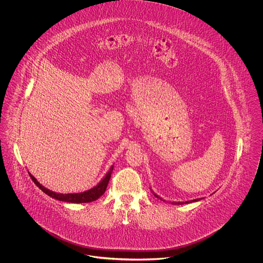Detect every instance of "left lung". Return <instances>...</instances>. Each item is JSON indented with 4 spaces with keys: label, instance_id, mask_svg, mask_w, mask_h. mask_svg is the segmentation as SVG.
Instances as JSON below:
<instances>
[{
    "label": "left lung",
    "instance_id": "1",
    "mask_svg": "<svg viewBox=\"0 0 263 263\" xmlns=\"http://www.w3.org/2000/svg\"><path fill=\"white\" fill-rule=\"evenodd\" d=\"M151 191L153 192V194H154V196H155V197L159 198L160 200L165 201L163 200L162 197H160L158 194H156V193L153 191V189H152V188H151ZM201 199H202V198H197V199H193V200L178 201V202H175V201H171V203H172V204H174V205H182V204H186V203H192V202H196V201H199L201 200Z\"/></svg>",
    "mask_w": 263,
    "mask_h": 263
}]
</instances>
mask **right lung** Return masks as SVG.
<instances>
[{"mask_svg":"<svg viewBox=\"0 0 263 263\" xmlns=\"http://www.w3.org/2000/svg\"><path fill=\"white\" fill-rule=\"evenodd\" d=\"M113 165L109 168V171L106 173V175L103 176V178L100 180V182L88 190H86L84 192H79V193H58L55 191H52L48 188L44 187L42 184H40L37 181V179L31 175L29 172L28 174L30 175L32 181L36 184V186L40 188L45 194L50 196L54 199L63 201V202H69V203H88L99 199L100 196L105 192L107 184L109 182L110 176L112 174Z\"/></svg>","mask_w":263,"mask_h":263,"instance_id":"obj_1","label":"right lung"}]
</instances>
